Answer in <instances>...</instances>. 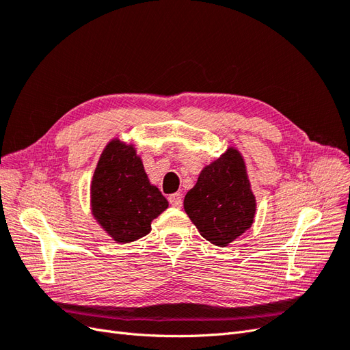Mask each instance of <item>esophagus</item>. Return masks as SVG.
Segmentation results:
<instances>
[{
	"label": "esophagus",
	"mask_w": 350,
	"mask_h": 350,
	"mask_svg": "<svg viewBox=\"0 0 350 350\" xmlns=\"http://www.w3.org/2000/svg\"><path fill=\"white\" fill-rule=\"evenodd\" d=\"M169 203H171V206L174 207H181L183 206V196L179 193H175V194H171L167 197Z\"/></svg>",
	"instance_id": "1"
}]
</instances>
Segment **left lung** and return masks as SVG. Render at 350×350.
I'll use <instances>...</instances> for the list:
<instances>
[{
	"instance_id": "1",
	"label": "left lung",
	"mask_w": 350,
	"mask_h": 350,
	"mask_svg": "<svg viewBox=\"0 0 350 350\" xmlns=\"http://www.w3.org/2000/svg\"><path fill=\"white\" fill-rule=\"evenodd\" d=\"M184 208L207 241L225 247L242 235L256 215L254 197L241 153L230 147L201 171L184 198Z\"/></svg>"
}]
</instances>
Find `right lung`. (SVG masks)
I'll return each instance as SVG.
<instances>
[{
  "label": "right lung",
  "instance_id": "add662e5",
  "mask_svg": "<svg viewBox=\"0 0 350 350\" xmlns=\"http://www.w3.org/2000/svg\"><path fill=\"white\" fill-rule=\"evenodd\" d=\"M167 201L149 183L134 147L112 140L99 159L92 181V211L99 225L120 243L150 232L152 220Z\"/></svg>",
  "mask_w": 350,
  "mask_h": 350
}]
</instances>
